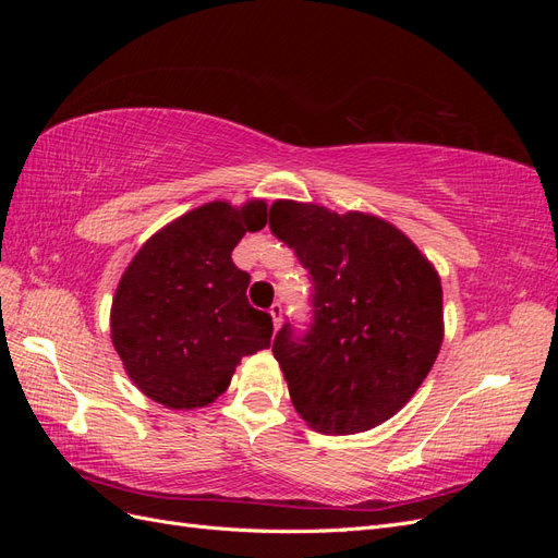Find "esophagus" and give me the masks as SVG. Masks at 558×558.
<instances>
[{
    "instance_id": "obj_1",
    "label": "esophagus",
    "mask_w": 558,
    "mask_h": 558,
    "mask_svg": "<svg viewBox=\"0 0 558 558\" xmlns=\"http://www.w3.org/2000/svg\"><path fill=\"white\" fill-rule=\"evenodd\" d=\"M269 314H272V320H275V328H279L281 326V314H283V307H281V302H275L272 307H269Z\"/></svg>"
}]
</instances>
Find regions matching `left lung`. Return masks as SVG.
<instances>
[{
	"instance_id": "left-lung-1",
	"label": "left lung",
	"mask_w": 558,
	"mask_h": 558,
	"mask_svg": "<svg viewBox=\"0 0 558 558\" xmlns=\"http://www.w3.org/2000/svg\"><path fill=\"white\" fill-rule=\"evenodd\" d=\"M269 228L310 272V326L275 337L298 414L328 435L375 428L426 379L442 344V286L391 223L279 199Z\"/></svg>"
}]
</instances>
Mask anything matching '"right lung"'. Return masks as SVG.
<instances>
[{"label": "right lung", "mask_w": 558, "mask_h": 558, "mask_svg": "<svg viewBox=\"0 0 558 558\" xmlns=\"http://www.w3.org/2000/svg\"><path fill=\"white\" fill-rule=\"evenodd\" d=\"M267 223L265 202H209L162 228L118 283L111 340L142 393L172 410L221 396L234 367L269 347L272 316L246 300L251 277L230 253Z\"/></svg>", "instance_id": "right-lung-1"}]
</instances>
